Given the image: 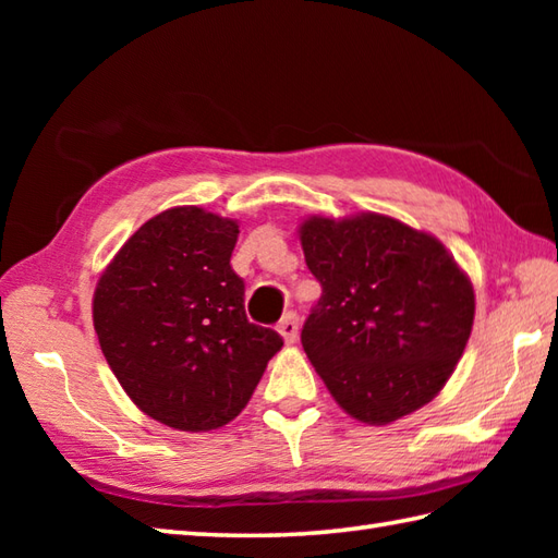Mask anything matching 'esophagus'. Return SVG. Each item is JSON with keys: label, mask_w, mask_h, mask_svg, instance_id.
Returning <instances> with one entry per match:
<instances>
[{"label": "esophagus", "mask_w": 558, "mask_h": 558, "mask_svg": "<svg viewBox=\"0 0 558 558\" xmlns=\"http://www.w3.org/2000/svg\"><path fill=\"white\" fill-rule=\"evenodd\" d=\"M278 333L286 338V342H292L298 340V336H300V316L294 314V312H288L286 316L280 318V324H278Z\"/></svg>", "instance_id": "34e87169"}]
</instances>
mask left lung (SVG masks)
Masks as SVG:
<instances>
[{
	"label": "left lung",
	"mask_w": 558,
	"mask_h": 558,
	"mask_svg": "<svg viewBox=\"0 0 558 558\" xmlns=\"http://www.w3.org/2000/svg\"><path fill=\"white\" fill-rule=\"evenodd\" d=\"M322 298L302 348L338 405L388 424L426 405L453 374L475 322V290L436 236L378 213L300 228Z\"/></svg>",
	"instance_id": "1"
}]
</instances>
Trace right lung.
Wrapping results in <instances>:
<instances>
[{
  "mask_svg": "<svg viewBox=\"0 0 558 558\" xmlns=\"http://www.w3.org/2000/svg\"><path fill=\"white\" fill-rule=\"evenodd\" d=\"M240 225L198 206L162 210L129 236L93 294L100 350L126 396L180 432L228 424L282 348L244 312L230 266Z\"/></svg>",
  "mask_w": 558,
  "mask_h": 558,
  "instance_id": "add662e5",
  "label": "right lung"
}]
</instances>
